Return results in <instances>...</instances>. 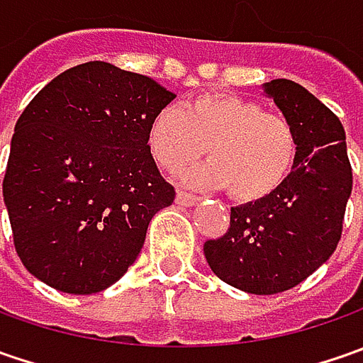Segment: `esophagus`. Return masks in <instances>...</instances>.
Wrapping results in <instances>:
<instances>
[{
	"instance_id": "1",
	"label": "esophagus",
	"mask_w": 363,
	"mask_h": 363,
	"mask_svg": "<svg viewBox=\"0 0 363 363\" xmlns=\"http://www.w3.org/2000/svg\"><path fill=\"white\" fill-rule=\"evenodd\" d=\"M177 203L179 206H196L198 198L194 194H188V191H177Z\"/></svg>"
}]
</instances>
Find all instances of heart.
<instances>
[{
	"instance_id": "b5f03b06",
	"label": "heart",
	"mask_w": 363,
	"mask_h": 363,
	"mask_svg": "<svg viewBox=\"0 0 363 363\" xmlns=\"http://www.w3.org/2000/svg\"><path fill=\"white\" fill-rule=\"evenodd\" d=\"M161 169L177 174L203 155L184 179L196 188H228L238 202H258L283 188L295 167L299 139L291 121L234 94H203L177 111L161 108L147 131Z\"/></svg>"
}]
</instances>
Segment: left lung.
<instances>
[{"instance_id":"1","label":"left lung","mask_w":363,"mask_h":363,"mask_svg":"<svg viewBox=\"0 0 363 363\" xmlns=\"http://www.w3.org/2000/svg\"><path fill=\"white\" fill-rule=\"evenodd\" d=\"M262 91L295 127V167L272 196L232 208L230 228L203 244V257L224 283L274 295L303 283L333 255L352 196V165L343 125L319 99L286 78L264 82Z\"/></svg>"}]
</instances>
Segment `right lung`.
Masks as SVG:
<instances>
[{"label": "right lung", "mask_w": 363, "mask_h": 363, "mask_svg": "<svg viewBox=\"0 0 363 363\" xmlns=\"http://www.w3.org/2000/svg\"><path fill=\"white\" fill-rule=\"evenodd\" d=\"M174 99L149 77L94 60L58 74L23 108L4 202L35 279L92 295L135 262L151 218L175 198L147 145L151 121Z\"/></svg>", "instance_id": "1"}]
</instances>
